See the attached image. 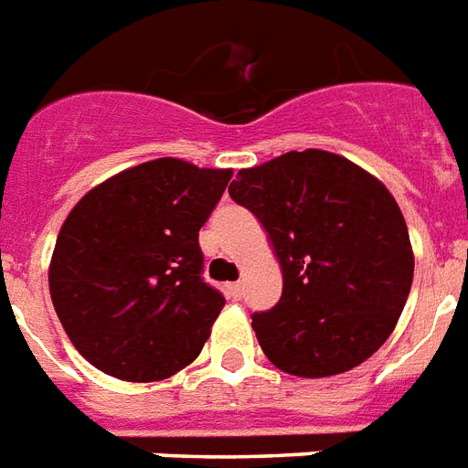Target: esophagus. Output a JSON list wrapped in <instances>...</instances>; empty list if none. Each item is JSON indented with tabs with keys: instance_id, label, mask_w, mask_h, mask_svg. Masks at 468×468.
I'll use <instances>...</instances> for the list:
<instances>
[{
	"instance_id": "34e87169",
	"label": "esophagus",
	"mask_w": 468,
	"mask_h": 468,
	"mask_svg": "<svg viewBox=\"0 0 468 468\" xmlns=\"http://www.w3.org/2000/svg\"><path fill=\"white\" fill-rule=\"evenodd\" d=\"M228 297H230V299H240L242 297V284H240V282H233V284H228Z\"/></svg>"
}]
</instances>
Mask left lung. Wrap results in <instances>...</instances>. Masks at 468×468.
Listing matches in <instances>:
<instances>
[{
    "label": "left lung",
    "instance_id": "left-lung-1",
    "mask_svg": "<svg viewBox=\"0 0 468 468\" xmlns=\"http://www.w3.org/2000/svg\"><path fill=\"white\" fill-rule=\"evenodd\" d=\"M228 194L265 226L282 297L252 314L270 361L299 378L338 376L395 329L415 260L390 191L344 156L306 149L238 171Z\"/></svg>",
    "mask_w": 468,
    "mask_h": 468
}]
</instances>
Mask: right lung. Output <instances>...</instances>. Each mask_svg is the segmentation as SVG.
I'll list each match as a JSON object with an SVG mask.
<instances>
[{
  "instance_id": "right-lung-1",
  "label": "right lung",
  "mask_w": 468,
  "mask_h": 468,
  "mask_svg": "<svg viewBox=\"0 0 468 468\" xmlns=\"http://www.w3.org/2000/svg\"><path fill=\"white\" fill-rule=\"evenodd\" d=\"M230 176L166 156L107 178L70 210L48 287L68 338L95 368L152 383L201 353L226 297L203 280L198 230Z\"/></svg>"
}]
</instances>
